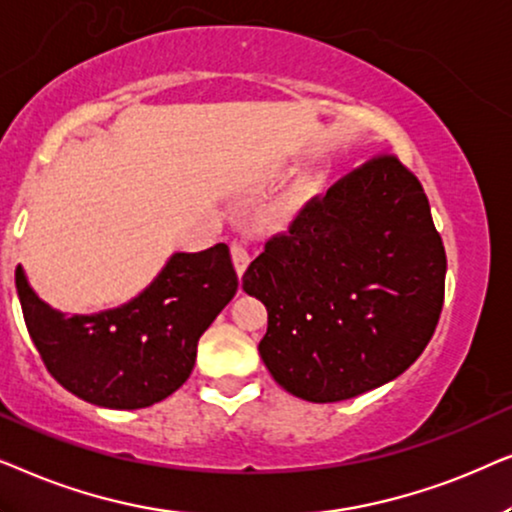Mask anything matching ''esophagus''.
Here are the masks:
<instances>
[{"label": "esophagus", "mask_w": 512, "mask_h": 512, "mask_svg": "<svg viewBox=\"0 0 512 512\" xmlns=\"http://www.w3.org/2000/svg\"><path fill=\"white\" fill-rule=\"evenodd\" d=\"M231 260H234V267L238 271V276L245 274L250 264V252L243 243H231Z\"/></svg>", "instance_id": "34e87169"}]
</instances>
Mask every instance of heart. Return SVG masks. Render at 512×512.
<instances>
[{
  "instance_id": "1",
  "label": "heart",
  "mask_w": 512,
  "mask_h": 512,
  "mask_svg": "<svg viewBox=\"0 0 512 512\" xmlns=\"http://www.w3.org/2000/svg\"><path fill=\"white\" fill-rule=\"evenodd\" d=\"M311 189H313L311 177H302V180H299V185L295 187V196L297 199H304V196L311 194Z\"/></svg>"
}]
</instances>
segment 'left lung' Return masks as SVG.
<instances>
[{
    "label": "left lung",
    "mask_w": 512,
    "mask_h": 512,
    "mask_svg": "<svg viewBox=\"0 0 512 512\" xmlns=\"http://www.w3.org/2000/svg\"><path fill=\"white\" fill-rule=\"evenodd\" d=\"M447 255L428 196L377 154L311 196L243 274L269 311L260 356L309 403H339L400 377L431 342Z\"/></svg>",
    "instance_id": "8db88e82"
}]
</instances>
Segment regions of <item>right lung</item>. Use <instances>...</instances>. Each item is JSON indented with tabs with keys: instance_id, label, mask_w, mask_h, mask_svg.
Instances as JSON below:
<instances>
[{
	"instance_id": "1",
	"label": "right lung",
	"mask_w": 512,
	"mask_h": 512,
	"mask_svg": "<svg viewBox=\"0 0 512 512\" xmlns=\"http://www.w3.org/2000/svg\"><path fill=\"white\" fill-rule=\"evenodd\" d=\"M23 318L46 370L86 403L140 410L175 393L194 370L196 346L238 290L229 245L175 252L159 278L121 309L95 316L53 311L16 269Z\"/></svg>"
}]
</instances>
